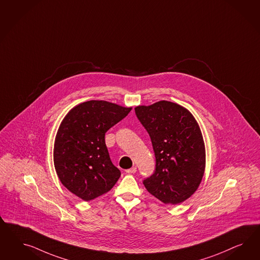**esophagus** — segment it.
Returning <instances> with one entry per match:
<instances>
[{
    "instance_id": "1",
    "label": "esophagus",
    "mask_w": 260,
    "mask_h": 260,
    "mask_svg": "<svg viewBox=\"0 0 260 260\" xmlns=\"http://www.w3.org/2000/svg\"><path fill=\"white\" fill-rule=\"evenodd\" d=\"M136 172H137V168L136 167H133V168L128 169V170H126V173H135Z\"/></svg>"
}]
</instances>
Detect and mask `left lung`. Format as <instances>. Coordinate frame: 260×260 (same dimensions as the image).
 Segmentation results:
<instances>
[{
    "instance_id": "8db88e82",
    "label": "left lung",
    "mask_w": 260,
    "mask_h": 260,
    "mask_svg": "<svg viewBox=\"0 0 260 260\" xmlns=\"http://www.w3.org/2000/svg\"><path fill=\"white\" fill-rule=\"evenodd\" d=\"M134 110L150 135L156 161L154 173L143 184L163 203L179 204L194 193L204 175L205 145L197 120L169 101Z\"/></svg>"
}]
</instances>
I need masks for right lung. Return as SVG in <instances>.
Here are the masks:
<instances>
[{"instance_id": "obj_1", "label": "right lung", "mask_w": 260, "mask_h": 260, "mask_svg": "<svg viewBox=\"0 0 260 260\" xmlns=\"http://www.w3.org/2000/svg\"><path fill=\"white\" fill-rule=\"evenodd\" d=\"M132 108L107 101L81 103L66 115L56 134L53 159L63 186L85 201L112 189L121 173L110 160L105 134Z\"/></svg>"}]
</instances>
